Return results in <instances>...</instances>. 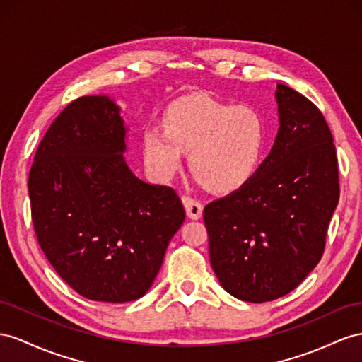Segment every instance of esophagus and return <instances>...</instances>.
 Here are the masks:
<instances>
[{
    "label": "esophagus",
    "instance_id": "34e87169",
    "mask_svg": "<svg viewBox=\"0 0 362 362\" xmlns=\"http://www.w3.org/2000/svg\"><path fill=\"white\" fill-rule=\"evenodd\" d=\"M182 202L185 205V209H187V216L192 220H199L203 214V205L199 200H194L188 196H183Z\"/></svg>",
    "mask_w": 362,
    "mask_h": 362
}]
</instances>
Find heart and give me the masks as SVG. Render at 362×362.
I'll return each instance as SVG.
<instances>
[{
    "label": "heart",
    "instance_id": "heart-1",
    "mask_svg": "<svg viewBox=\"0 0 362 362\" xmlns=\"http://www.w3.org/2000/svg\"><path fill=\"white\" fill-rule=\"evenodd\" d=\"M266 145L264 120L247 105L214 99H188L173 105L163 128L144 136L148 168L157 180H168L189 153V168L212 192H233L252 179Z\"/></svg>",
    "mask_w": 362,
    "mask_h": 362
}]
</instances>
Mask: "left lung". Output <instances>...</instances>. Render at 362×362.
Wrapping results in <instances>:
<instances>
[{
  "label": "left lung",
  "mask_w": 362,
  "mask_h": 362,
  "mask_svg": "<svg viewBox=\"0 0 362 362\" xmlns=\"http://www.w3.org/2000/svg\"><path fill=\"white\" fill-rule=\"evenodd\" d=\"M280 128L242 188L208 203L203 218L221 287L247 303L292 292L321 260L339 199L333 136L318 107L276 84Z\"/></svg>",
  "instance_id": "1"
}]
</instances>
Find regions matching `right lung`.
<instances>
[{
	"mask_svg": "<svg viewBox=\"0 0 362 362\" xmlns=\"http://www.w3.org/2000/svg\"><path fill=\"white\" fill-rule=\"evenodd\" d=\"M125 134L108 96L71 100L44 134L29 174L42 252L73 291L93 301L145 295L185 220L173 188L128 168Z\"/></svg>",
	"mask_w": 362,
	"mask_h": 362,
	"instance_id": "obj_1",
	"label": "right lung"
}]
</instances>
